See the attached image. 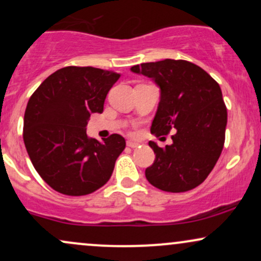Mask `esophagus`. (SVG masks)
<instances>
[{
    "instance_id": "esophagus-1",
    "label": "esophagus",
    "mask_w": 261,
    "mask_h": 261,
    "mask_svg": "<svg viewBox=\"0 0 261 261\" xmlns=\"http://www.w3.org/2000/svg\"><path fill=\"white\" fill-rule=\"evenodd\" d=\"M126 145L128 146V147H131V148H135V147H137V146H139L140 143H139V142H136V141L128 140L127 142H126Z\"/></svg>"
}]
</instances>
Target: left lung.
Wrapping results in <instances>:
<instances>
[{
    "instance_id": "left-lung-1",
    "label": "left lung",
    "mask_w": 261,
    "mask_h": 261,
    "mask_svg": "<svg viewBox=\"0 0 261 261\" xmlns=\"http://www.w3.org/2000/svg\"><path fill=\"white\" fill-rule=\"evenodd\" d=\"M154 80L161 101L151 126L155 136L168 135L166 148L149 141L155 158L146 169L147 180L168 193L196 188L216 166L226 137L227 108L220 85L201 67L185 60L166 59L131 67Z\"/></svg>"
}]
</instances>
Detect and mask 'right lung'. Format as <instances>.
<instances>
[{
    "label": "right lung",
    "instance_id": "1",
    "mask_svg": "<svg viewBox=\"0 0 261 261\" xmlns=\"http://www.w3.org/2000/svg\"><path fill=\"white\" fill-rule=\"evenodd\" d=\"M120 74L67 66L50 74L27 104L23 140L33 166L60 194L82 196L103 187L113 174L125 140L103 142L87 136L92 113H103L108 92Z\"/></svg>",
    "mask_w": 261,
    "mask_h": 261
}]
</instances>
